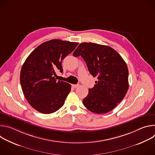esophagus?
I'll return each instance as SVG.
<instances>
[{
	"label": "esophagus",
	"mask_w": 155,
	"mask_h": 155,
	"mask_svg": "<svg viewBox=\"0 0 155 155\" xmlns=\"http://www.w3.org/2000/svg\"><path fill=\"white\" fill-rule=\"evenodd\" d=\"M72 86L74 88H77V87H78L79 86V84H72Z\"/></svg>",
	"instance_id": "obj_1"
}]
</instances>
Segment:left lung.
I'll return each instance as SVG.
<instances>
[{
    "instance_id": "1",
    "label": "left lung",
    "mask_w": 155,
    "mask_h": 155,
    "mask_svg": "<svg viewBox=\"0 0 155 155\" xmlns=\"http://www.w3.org/2000/svg\"><path fill=\"white\" fill-rule=\"evenodd\" d=\"M73 56H81L91 75L98 80L83 99L84 107L98 114L111 111L124 99L129 87L125 61L112 48L94 43H81Z\"/></svg>"
}]
</instances>
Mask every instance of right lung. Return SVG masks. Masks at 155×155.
<instances>
[{
  "label": "right lung",
  "mask_w": 155,
  "mask_h": 155,
  "mask_svg": "<svg viewBox=\"0 0 155 155\" xmlns=\"http://www.w3.org/2000/svg\"><path fill=\"white\" fill-rule=\"evenodd\" d=\"M77 42L51 40L41 43L27 58L20 73L23 94L38 112L50 114L61 108L71 85L56 80V72L63 71L62 61L78 45Z\"/></svg>",
  "instance_id": "1"
}]
</instances>
